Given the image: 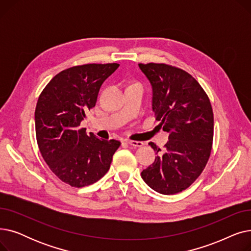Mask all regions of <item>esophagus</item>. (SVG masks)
Listing matches in <instances>:
<instances>
[{
    "mask_svg": "<svg viewBox=\"0 0 251 251\" xmlns=\"http://www.w3.org/2000/svg\"><path fill=\"white\" fill-rule=\"evenodd\" d=\"M125 142H126L127 144H129V146L134 147V148H140V147L143 146V142H141V141H134V140H129V139H127V140H125Z\"/></svg>",
    "mask_w": 251,
    "mask_h": 251,
    "instance_id": "34e87169",
    "label": "esophagus"
}]
</instances>
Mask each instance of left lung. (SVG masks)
<instances>
[{"mask_svg": "<svg viewBox=\"0 0 251 251\" xmlns=\"http://www.w3.org/2000/svg\"><path fill=\"white\" fill-rule=\"evenodd\" d=\"M152 87V111L169 141L154 163L141 172L154 191L170 195L188 188L203 171L212 151L214 114L207 95L186 71L167 64H138Z\"/></svg>", "mask_w": 251, "mask_h": 251, "instance_id": "8db88e82", "label": "left lung"}]
</instances>
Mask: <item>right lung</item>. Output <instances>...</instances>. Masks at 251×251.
Segmentation results:
<instances>
[{
	"label": "right lung",
	"instance_id": "1",
	"mask_svg": "<svg viewBox=\"0 0 251 251\" xmlns=\"http://www.w3.org/2000/svg\"><path fill=\"white\" fill-rule=\"evenodd\" d=\"M119 66L85 64L63 70L38 98L34 117L39 151L51 172L72 187L88 186L103 177L121 144L87 135L80 127L101 84Z\"/></svg>",
	"mask_w": 251,
	"mask_h": 251
}]
</instances>
